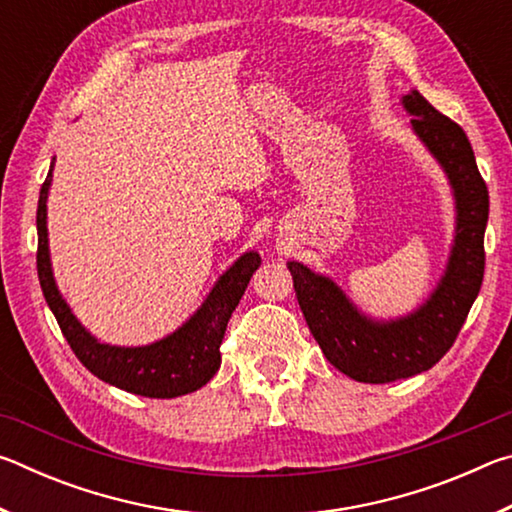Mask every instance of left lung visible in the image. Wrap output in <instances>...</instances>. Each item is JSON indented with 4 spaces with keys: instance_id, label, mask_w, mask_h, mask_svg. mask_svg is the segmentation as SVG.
Here are the masks:
<instances>
[{
    "instance_id": "8db88e82",
    "label": "left lung",
    "mask_w": 512,
    "mask_h": 512,
    "mask_svg": "<svg viewBox=\"0 0 512 512\" xmlns=\"http://www.w3.org/2000/svg\"><path fill=\"white\" fill-rule=\"evenodd\" d=\"M411 126L447 173L456 201V237L445 275L424 305L397 320H372L325 275L289 262L293 289L320 350L343 375L363 384H388L429 370L452 348L479 296L485 268L483 235L488 187L461 126L418 90L402 97Z\"/></svg>"
}]
</instances>
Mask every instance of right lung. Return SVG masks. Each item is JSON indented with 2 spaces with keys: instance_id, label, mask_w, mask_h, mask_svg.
I'll return each mask as SVG.
<instances>
[{
  "instance_id": "obj_1",
  "label": "right lung",
  "mask_w": 512,
  "mask_h": 512,
  "mask_svg": "<svg viewBox=\"0 0 512 512\" xmlns=\"http://www.w3.org/2000/svg\"><path fill=\"white\" fill-rule=\"evenodd\" d=\"M51 171H54V164L47 173V180L42 183L38 198L36 262L42 293H45L49 309L54 311L69 348L94 377L121 388V391L142 397H158V400H169V397L198 391L216 375V370L221 366L219 348L225 327H228L232 311L244 296L250 277L262 264V257L255 250L241 255L219 277V282L214 284L210 296L205 298L196 314L164 339L142 345V348H119V345L101 343L76 320L72 309L60 296L54 273H51L47 239V196Z\"/></svg>"
}]
</instances>
